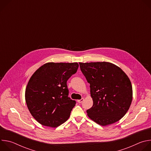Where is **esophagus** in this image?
Wrapping results in <instances>:
<instances>
[{
    "instance_id": "esophagus-1",
    "label": "esophagus",
    "mask_w": 151,
    "mask_h": 151,
    "mask_svg": "<svg viewBox=\"0 0 151 151\" xmlns=\"http://www.w3.org/2000/svg\"><path fill=\"white\" fill-rule=\"evenodd\" d=\"M83 100H84V99L82 98V99H80V100H78V102L79 103H82V102L83 101Z\"/></svg>"
}]
</instances>
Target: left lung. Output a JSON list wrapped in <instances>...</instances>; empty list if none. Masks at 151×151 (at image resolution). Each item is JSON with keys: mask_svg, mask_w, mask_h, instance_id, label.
Listing matches in <instances>:
<instances>
[{"mask_svg": "<svg viewBox=\"0 0 151 151\" xmlns=\"http://www.w3.org/2000/svg\"><path fill=\"white\" fill-rule=\"evenodd\" d=\"M79 63L90 84L93 101L91 108L87 111L88 116L102 126L120 120L130 108L133 99L132 85L128 76L112 63Z\"/></svg>", "mask_w": 151, "mask_h": 151, "instance_id": "8db88e82", "label": "left lung"}]
</instances>
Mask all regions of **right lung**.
I'll return each instance as SVG.
<instances>
[{"instance_id": "add662e5", "label": "right lung", "mask_w": 151, "mask_h": 151, "mask_svg": "<svg viewBox=\"0 0 151 151\" xmlns=\"http://www.w3.org/2000/svg\"><path fill=\"white\" fill-rule=\"evenodd\" d=\"M78 67L76 62H48L30 77L26 102L31 115L41 125L55 128L69 119L76 101L68 97L67 81Z\"/></svg>"}]
</instances>
